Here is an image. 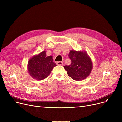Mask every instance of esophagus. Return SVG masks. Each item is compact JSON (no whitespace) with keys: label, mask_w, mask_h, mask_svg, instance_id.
Here are the masks:
<instances>
[{"label":"esophagus","mask_w":122,"mask_h":122,"mask_svg":"<svg viewBox=\"0 0 122 122\" xmlns=\"http://www.w3.org/2000/svg\"><path fill=\"white\" fill-rule=\"evenodd\" d=\"M56 64H57V65H61V66L63 65V63L62 62H61V61H58V62H57Z\"/></svg>","instance_id":"34e87169"}]
</instances>
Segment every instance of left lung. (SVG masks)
Returning a JSON list of instances; mask_svg holds the SVG:
<instances>
[{
  "label": "left lung",
  "mask_w": 122,
  "mask_h": 122,
  "mask_svg": "<svg viewBox=\"0 0 122 122\" xmlns=\"http://www.w3.org/2000/svg\"><path fill=\"white\" fill-rule=\"evenodd\" d=\"M68 56L71 60V64L64 66V68L69 77L76 81L87 78L93 68L92 59L87 52L71 50Z\"/></svg>",
  "instance_id": "left-lung-1"
}]
</instances>
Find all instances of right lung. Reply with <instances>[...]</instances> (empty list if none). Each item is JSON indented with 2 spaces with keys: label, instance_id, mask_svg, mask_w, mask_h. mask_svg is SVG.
Segmentation results:
<instances>
[{
  "label": "right lung",
  "instance_id": "obj_1",
  "mask_svg": "<svg viewBox=\"0 0 122 122\" xmlns=\"http://www.w3.org/2000/svg\"><path fill=\"white\" fill-rule=\"evenodd\" d=\"M57 65L53 62V56H46L44 51L30 58L28 64V71L31 77L37 80H43L50 74Z\"/></svg>",
  "mask_w": 122,
  "mask_h": 122
}]
</instances>
